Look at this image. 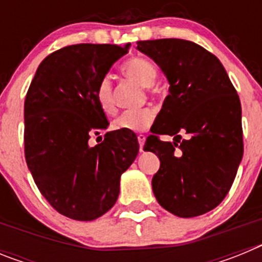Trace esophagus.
I'll return each instance as SVG.
<instances>
[{"mask_svg":"<svg viewBox=\"0 0 262 262\" xmlns=\"http://www.w3.org/2000/svg\"><path fill=\"white\" fill-rule=\"evenodd\" d=\"M138 142H139V151L143 152V147H144V142H145V136L138 135Z\"/></svg>","mask_w":262,"mask_h":262,"instance_id":"obj_1","label":"esophagus"}]
</instances>
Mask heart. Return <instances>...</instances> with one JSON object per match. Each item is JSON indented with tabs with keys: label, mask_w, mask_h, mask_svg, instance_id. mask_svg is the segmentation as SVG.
<instances>
[{
	"label": "heart",
	"mask_w": 262,
	"mask_h": 262,
	"mask_svg": "<svg viewBox=\"0 0 262 262\" xmlns=\"http://www.w3.org/2000/svg\"><path fill=\"white\" fill-rule=\"evenodd\" d=\"M127 77L135 80L142 86H151L157 77V71L151 61L145 59H131L122 68ZM96 102L99 110L106 115H113L117 111L113 86L107 77L102 78L96 88ZM155 114L149 108L136 111H124L113 122L111 127L123 133H139L145 131L154 122Z\"/></svg>",
	"instance_id": "heart-1"
}]
</instances>
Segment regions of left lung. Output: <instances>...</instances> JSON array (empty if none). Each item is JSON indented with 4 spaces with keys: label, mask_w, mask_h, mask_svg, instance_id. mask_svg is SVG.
I'll return each mask as SVG.
<instances>
[{
    "label": "left lung",
    "mask_w": 262,
    "mask_h": 262,
    "mask_svg": "<svg viewBox=\"0 0 262 262\" xmlns=\"http://www.w3.org/2000/svg\"><path fill=\"white\" fill-rule=\"evenodd\" d=\"M140 52L161 68L169 94L144 151L156 154L152 178L157 202L169 212L193 217L215 209L230 191L243 157L242 106L215 55L184 39L138 41ZM186 130L183 142H163L159 135Z\"/></svg>",
    "instance_id": "obj_1"
}]
</instances>
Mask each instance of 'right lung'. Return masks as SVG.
<instances>
[{"mask_svg":"<svg viewBox=\"0 0 262 262\" xmlns=\"http://www.w3.org/2000/svg\"><path fill=\"white\" fill-rule=\"evenodd\" d=\"M128 48L82 43L55 51L26 94L27 166L48 203L75 221H94L115 205L120 176L138 156L136 135L119 129L89 145L108 126L96 102L97 85Z\"/></svg>","mask_w":262,"mask_h":262,"instance_id":"right-lung-1","label":"right lung"}]
</instances>
